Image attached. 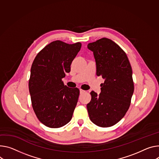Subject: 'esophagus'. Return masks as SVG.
Here are the masks:
<instances>
[{
    "mask_svg": "<svg viewBox=\"0 0 159 159\" xmlns=\"http://www.w3.org/2000/svg\"><path fill=\"white\" fill-rule=\"evenodd\" d=\"M85 92V91H84V90H82V89H80V94H82V93H84Z\"/></svg>",
    "mask_w": 159,
    "mask_h": 159,
    "instance_id": "34e87169",
    "label": "esophagus"
}]
</instances>
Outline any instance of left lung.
I'll return each instance as SVG.
<instances>
[{"instance_id": "obj_1", "label": "left lung", "mask_w": 159, "mask_h": 159, "mask_svg": "<svg viewBox=\"0 0 159 159\" xmlns=\"http://www.w3.org/2000/svg\"><path fill=\"white\" fill-rule=\"evenodd\" d=\"M88 48L93 52L96 75L105 79L99 94L91 93L87 105L89 119L98 126L111 127L124 117L131 103L134 93L131 66L125 52L109 39L89 43Z\"/></svg>"}]
</instances>
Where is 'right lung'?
Instances as JSON below:
<instances>
[{"mask_svg": "<svg viewBox=\"0 0 159 159\" xmlns=\"http://www.w3.org/2000/svg\"><path fill=\"white\" fill-rule=\"evenodd\" d=\"M82 44H68L55 40L36 56L31 67L29 91L33 109L38 119L51 128L68 123L79 96L77 88H69L61 80L80 50Z\"/></svg>", "mask_w": 159, "mask_h": 159, "instance_id": "add662e5", "label": "right lung"}]
</instances>
